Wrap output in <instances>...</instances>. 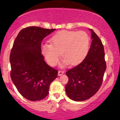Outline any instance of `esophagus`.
I'll list each match as a JSON object with an SVG mask.
<instances>
[{"label": "esophagus", "instance_id": "esophagus-1", "mask_svg": "<svg viewBox=\"0 0 120 120\" xmlns=\"http://www.w3.org/2000/svg\"><path fill=\"white\" fill-rule=\"evenodd\" d=\"M64 74V71H62V70H59L58 73V76H61L62 75H63Z\"/></svg>", "mask_w": 120, "mask_h": 120}]
</instances>
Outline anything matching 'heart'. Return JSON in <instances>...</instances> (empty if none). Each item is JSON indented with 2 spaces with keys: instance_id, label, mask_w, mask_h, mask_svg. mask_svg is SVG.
<instances>
[{
  "instance_id": "b5f03b06",
  "label": "heart",
  "mask_w": 120,
  "mask_h": 120,
  "mask_svg": "<svg viewBox=\"0 0 120 120\" xmlns=\"http://www.w3.org/2000/svg\"><path fill=\"white\" fill-rule=\"evenodd\" d=\"M50 44H42L41 53L51 66L58 63L60 52L63 65H76L83 60L89 50L90 39L83 31L61 30L52 36Z\"/></svg>"
}]
</instances>
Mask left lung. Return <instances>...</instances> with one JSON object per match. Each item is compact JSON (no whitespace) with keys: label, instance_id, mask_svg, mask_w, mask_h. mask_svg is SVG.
Here are the masks:
<instances>
[{"label":"left lung","instance_id":"left-lung-1","mask_svg":"<svg viewBox=\"0 0 120 120\" xmlns=\"http://www.w3.org/2000/svg\"><path fill=\"white\" fill-rule=\"evenodd\" d=\"M90 30L92 41L86 57L81 63L65 73L69 79L65 91L75 101H85L97 92L106 68L102 42L92 29Z\"/></svg>","mask_w":120,"mask_h":120}]
</instances>
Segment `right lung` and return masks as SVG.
Instances as JSON below:
<instances>
[{"label":"right lung","mask_w":120,"mask_h":120,"mask_svg":"<svg viewBox=\"0 0 120 120\" xmlns=\"http://www.w3.org/2000/svg\"><path fill=\"white\" fill-rule=\"evenodd\" d=\"M55 30L28 27L22 29L14 41L10 55L11 78L19 93L29 101L45 98L58 76V70L47 64L41 50L44 38Z\"/></svg>","instance_id":"right-lung-1"}]
</instances>
